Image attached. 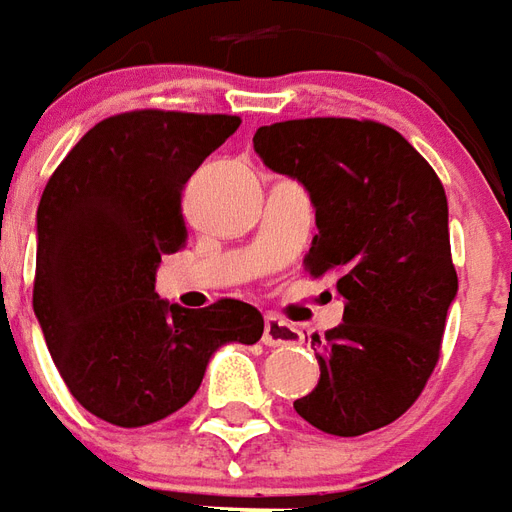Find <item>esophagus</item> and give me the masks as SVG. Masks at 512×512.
I'll list each match as a JSON object with an SVG mask.
<instances>
[{
  "mask_svg": "<svg viewBox=\"0 0 512 512\" xmlns=\"http://www.w3.org/2000/svg\"><path fill=\"white\" fill-rule=\"evenodd\" d=\"M262 342L267 344V347H295V344L303 342V333H300V328H295V325H289L286 320H281V317H267L264 320V333H262Z\"/></svg>",
  "mask_w": 512,
  "mask_h": 512,
  "instance_id": "obj_1",
  "label": "esophagus"
}]
</instances>
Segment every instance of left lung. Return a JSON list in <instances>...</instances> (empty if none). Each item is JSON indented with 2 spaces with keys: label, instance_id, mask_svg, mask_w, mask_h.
Masks as SVG:
<instances>
[{
  "label": "left lung",
  "instance_id": "obj_1",
  "mask_svg": "<svg viewBox=\"0 0 512 512\" xmlns=\"http://www.w3.org/2000/svg\"><path fill=\"white\" fill-rule=\"evenodd\" d=\"M253 148L297 179L317 209L306 256L344 297L320 347V383L295 411L331 436H364L411 408L433 375L458 273L444 184L391 126L300 118L262 126Z\"/></svg>",
  "mask_w": 512,
  "mask_h": 512
}]
</instances>
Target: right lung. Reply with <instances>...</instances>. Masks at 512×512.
<instances>
[{"label":"right lung","instance_id":"1","mask_svg":"<svg viewBox=\"0 0 512 512\" xmlns=\"http://www.w3.org/2000/svg\"><path fill=\"white\" fill-rule=\"evenodd\" d=\"M237 126V115L121 112L43 190L32 308L68 391L104 422L165 419L192 400L217 347L262 339L250 303L181 308L154 292L162 256L187 239L181 190Z\"/></svg>","mask_w":512,"mask_h":512}]
</instances>
